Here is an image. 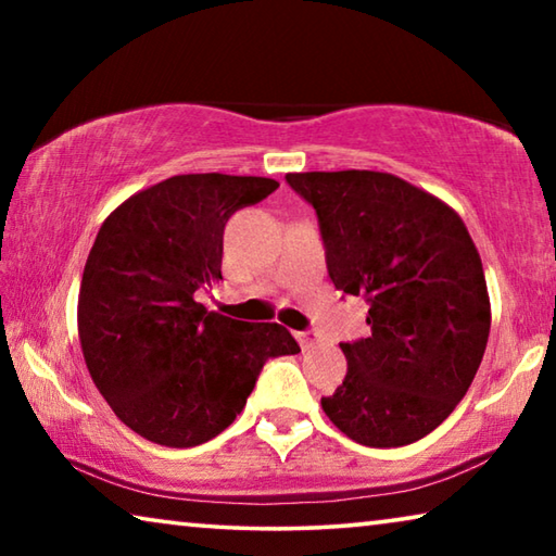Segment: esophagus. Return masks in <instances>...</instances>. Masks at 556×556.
I'll use <instances>...</instances> for the list:
<instances>
[{
	"label": "esophagus",
	"instance_id": "34e87169",
	"mask_svg": "<svg viewBox=\"0 0 556 556\" xmlns=\"http://www.w3.org/2000/svg\"><path fill=\"white\" fill-rule=\"evenodd\" d=\"M294 338L299 341L301 351H312V348H316V345H318V338H316V333H314V331H296V333H294Z\"/></svg>",
	"mask_w": 556,
	"mask_h": 556
}]
</instances>
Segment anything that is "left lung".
I'll use <instances>...</instances> for the list:
<instances>
[{"instance_id":"8db88e82","label":"left lung","mask_w":556,"mask_h":556,"mask_svg":"<svg viewBox=\"0 0 556 556\" xmlns=\"http://www.w3.org/2000/svg\"><path fill=\"white\" fill-rule=\"evenodd\" d=\"M316 211L328 277L368 304V338L341 343L326 417L363 446H407L464 400L491 333L481 257L434 195L380 172L287 174Z\"/></svg>"}]
</instances>
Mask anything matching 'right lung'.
Instances as JSON below:
<instances>
[{
    "mask_svg": "<svg viewBox=\"0 0 556 556\" xmlns=\"http://www.w3.org/2000/svg\"><path fill=\"white\" fill-rule=\"evenodd\" d=\"M279 184L184 174L127 199L102 223L78 296L83 355L112 412L168 448L205 444L242 412L269 357L301 348L285 326L208 312L223 279V230Z\"/></svg>",
    "mask_w": 556,
    "mask_h": 556,
    "instance_id": "right-lung-1",
    "label": "right lung"
}]
</instances>
